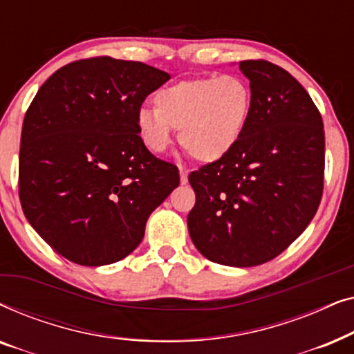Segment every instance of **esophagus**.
<instances>
[{
	"label": "esophagus",
	"instance_id": "esophagus-1",
	"mask_svg": "<svg viewBox=\"0 0 354 354\" xmlns=\"http://www.w3.org/2000/svg\"><path fill=\"white\" fill-rule=\"evenodd\" d=\"M180 182H182V185H185V183L188 182V171L185 167H180Z\"/></svg>",
	"mask_w": 354,
	"mask_h": 354
}]
</instances>
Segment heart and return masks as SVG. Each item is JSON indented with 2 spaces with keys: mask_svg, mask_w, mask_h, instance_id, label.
<instances>
[{
  "mask_svg": "<svg viewBox=\"0 0 354 354\" xmlns=\"http://www.w3.org/2000/svg\"><path fill=\"white\" fill-rule=\"evenodd\" d=\"M153 108L135 113V129L153 153H164L178 142L196 161L216 162L243 138L253 113V90L243 77L225 74L196 77L162 86Z\"/></svg>",
  "mask_w": 354,
  "mask_h": 354,
  "instance_id": "obj_1",
  "label": "heart"
}]
</instances>
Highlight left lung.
<instances>
[{"instance_id": "8db88e82", "label": "left lung", "mask_w": 354, "mask_h": 354, "mask_svg": "<svg viewBox=\"0 0 354 354\" xmlns=\"http://www.w3.org/2000/svg\"><path fill=\"white\" fill-rule=\"evenodd\" d=\"M253 90L243 138L225 158L192 172L187 217L212 263L253 268L287 250L316 214L324 188V124L311 96L282 67L241 61Z\"/></svg>"}]
</instances>
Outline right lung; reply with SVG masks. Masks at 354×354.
Wrapping results in <instances>:
<instances>
[{
	"mask_svg": "<svg viewBox=\"0 0 354 354\" xmlns=\"http://www.w3.org/2000/svg\"><path fill=\"white\" fill-rule=\"evenodd\" d=\"M171 79L143 62L93 57L57 69L22 125L19 196L38 235L80 266L118 263L178 187L174 164L148 151L135 113Z\"/></svg>",
	"mask_w": 354,
	"mask_h": 354,
	"instance_id": "right-lung-1",
	"label": "right lung"
}]
</instances>
